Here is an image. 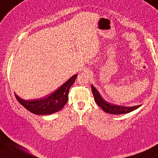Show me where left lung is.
I'll list each match as a JSON object with an SVG mask.
<instances>
[{
	"instance_id": "1",
	"label": "left lung",
	"mask_w": 158,
	"mask_h": 158,
	"mask_svg": "<svg viewBox=\"0 0 158 158\" xmlns=\"http://www.w3.org/2000/svg\"><path fill=\"white\" fill-rule=\"evenodd\" d=\"M91 89L95 102L98 104V105L100 108H102L104 111L106 112V113L118 115L127 114L131 111L136 110V109L141 106V105H140L134 106H125L109 103L107 101H106L105 99H103V98L100 94V93L98 92V90L93 85H91Z\"/></svg>"
}]
</instances>
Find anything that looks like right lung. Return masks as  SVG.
<instances>
[{
    "label": "right lung",
    "instance_id": "1",
    "mask_svg": "<svg viewBox=\"0 0 158 158\" xmlns=\"http://www.w3.org/2000/svg\"><path fill=\"white\" fill-rule=\"evenodd\" d=\"M77 74H74L68 81L64 83L52 94L47 97L35 100H23L15 93L17 98L21 105L28 109L31 113L37 115H49L61 110L65 105L68 100V93L69 88L75 81Z\"/></svg>",
    "mask_w": 158,
    "mask_h": 158
}]
</instances>
